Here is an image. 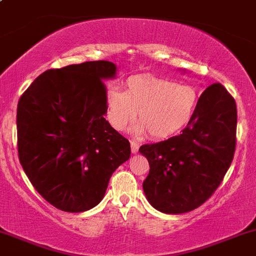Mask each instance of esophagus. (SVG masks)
<instances>
[{
	"label": "esophagus",
	"mask_w": 256,
	"mask_h": 256,
	"mask_svg": "<svg viewBox=\"0 0 256 256\" xmlns=\"http://www.w3.org/2000/svg\"><path fill=\"white\" fill-rule=\"evenodd\" d=\"M130 144H131V150H132V153H137V152H138V148H140L138 142L131 141Z\"/></svg>",
	"instance_id": "34e87169"
}]
</instances>
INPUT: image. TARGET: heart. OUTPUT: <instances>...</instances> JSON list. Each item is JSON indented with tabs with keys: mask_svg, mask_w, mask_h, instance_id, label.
<instances>
[{
	"mask_svg": "<svg viewBox=\"0 0 256 256\" xmlns=\"http://www.w3.org/2000/svg\"><path fill=\"white\" fill-rule=\"evenodd\" d=\"M198 106V92L192 85L166 78L134 76L126 81L125 92H106V118L115 130L128 128L138 113L140 132L153 138L174 136L192 120Z\"/></svg>",
	"mask_w": 256,
	"mask_h": 256,
	"instance_id": "1",
	"label": "heart"
}]
</instances>
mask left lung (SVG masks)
I'll return each instance as SVG.
<instances>
[{"label": "left lung", "mask_w": 256, "mask_h": 256, "mask_svg": "<svg viewBox=\"0 0 256 256\" xmlns=\"http://www.w3.org/2000/svg\"><path fill=\"white\" fill-rule=\"evenodd\" d=\"M236 134L234 98L221 84H212L200 94L181 134L140 147L150 162L143 181L148 202L166 214H182L206 203L231 165Z\"/></svg>", "instance_id": "left-lung-1"}]
</instances>
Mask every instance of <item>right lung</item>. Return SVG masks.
Masks as SVG:
<instances>
[{
    "label": "right lung",
    "instance_id": "1",
    "mask_svg": "<svg viewBox=\"0 0 256 256\" xmlns=\"http://www.w3.org/2000/svg\"><path fill=\"white\" fill-rule=\"evenodd\" d=\"M108 60L48 69L22 94L18 156L35 190L50 206L86 212L103 199L109 180L130 158L128 138L106 120Z\"/></svg>",
    "mask_w": 256,
    "mask_h": 256
}]
</instances>
